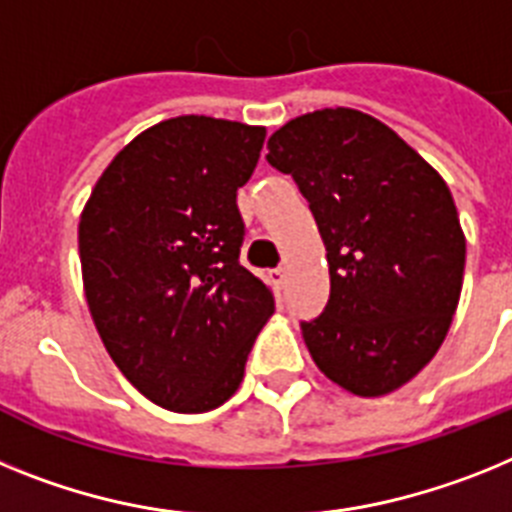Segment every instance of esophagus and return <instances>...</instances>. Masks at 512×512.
Returning <instances> with one entry per match:
<instances>
[{
	"mask_svg": "<svg viewBox=\"0 0 512 512\" xmlns=\"http://www.w3.org/2000/svg\"><path fill=\"white\" fill-rule=\"evenodd\" d=\"M270 275H273V283H275V286H278V288H283V286H286V283H288V270H286V268H275Z\"/></svg>",
	"mask_w": 512,
	"mask_h": 512,
	"instance_id": "obj_1",
	"label": "esophagus"
}]
</instances>
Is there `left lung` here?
<instances>
[{
	"instance_id": "obj_1",
	"label": "left lung",
	"mask_w": 512,
	"mask_h": 512,
	"mask_svg": "<svg viewBox=\"0 0 512 512\" xmlns=\"http://www.w3.org/2000/svg\"><path fill=\"white\" fill-rule=\"evenodd\" d=\"M268 162L309 201L330 265V301L301 322L319 371L384 397L433 361L456 314L466 239L446 180L386 123L353 108L299 115Z\"/></svg>"
}]
</instances>
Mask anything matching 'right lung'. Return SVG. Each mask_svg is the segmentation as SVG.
I'll return each mask as SVG.
<instances>
[{
	"label": "right lung",
	"mask_w": 512,
	"mask_h": 512,
	"mask_svg": "<svg viewBox=\"0 0 512 512\" xmlns=\"http://www.w3.org/2000/svg\"><path fill=\"white\" fill-rule=\"evenodd\" d=\"M265 128L180 115L115 154L79 219L92 322L113 363L154 404L208 412L239 389L275 301L239 262L237 190Z\"/></svg>",
	"instance_id": "1"
}]
</instances>
